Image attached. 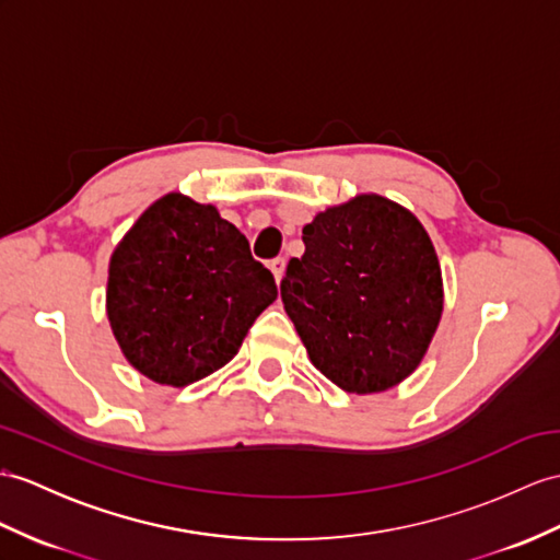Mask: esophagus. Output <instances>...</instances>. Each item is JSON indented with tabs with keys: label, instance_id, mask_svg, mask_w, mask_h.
<instances>
[{
	"label": "esophagus",
	"instance_id": "34e87169",
	"mask_svg": "<svg viewBox=\"0 0 560 560\" xmlns=\"http://www.w3.org/2000/svg\"><path fill=\"white\" fill-rule=\"evenodd\" d=\"M270 270H272V276H276V282H280L282 276H284V258H282V256L272 258V261H270Z\"/></svg>",
	"mask_w": 560,
	"mask_h": 560
}]
</instances>
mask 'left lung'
Wrapping results in <instances>:
<instances>
[{
	"instance_id": "8db88e82",
	"label": "left lung",
	"mask_w": 560,
	"mask_h": 560,
	"mask_svg": "<svg viewBox=\"0 0 560 560\" xmlns=\"http://www.w3.org/2000/svg\"><path fill=\"white\" fill-rule=\"evenodd\" d=\"M304 256L280 282L311 363L337 387L385 392L411 375L438 330L442 268L418 218L359 195L302 230Z\"/></svg>"
}]
</instances>
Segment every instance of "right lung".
I'll use <instances>...</instances> for the list:
<instances>
[{"label":"right lung","instance_id":"1","mask_svg":"<svg viewBox=\"0 0 560 560\" xmlns=\"http://www.w3.org/2000/svg\"><path fill=\"white\" fill-rule=\"evenodd\" d=\"M276 296L272 272L233 223L211 203L171 192L114 249L106 316L132 368L185 387L233 359Z\"/></svg>","mask_w":560,"mask_h":560}]
</instances>
